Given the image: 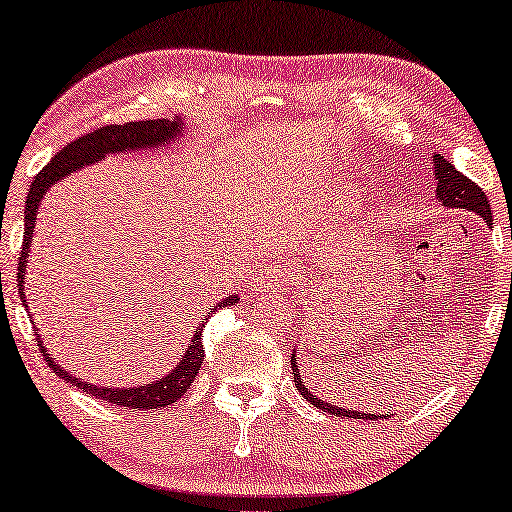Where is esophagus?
<instances>
[{"mask_svg": "<svg viewBox=\"0 0 512 512\" xmlns=\"http://www.w3.org/2000/svg\"><path fill=\"white\" fill-rule=\"evenodd\" d=\"M293 282V272L286 268V265L270 263L265 265L261 272V279H258L256 291H282L286 284Z\"/></svg>", "mask_w": 512, "mask_h": 512, "instance_id": "obj_1", "label": "esophagus"}]
</instances>
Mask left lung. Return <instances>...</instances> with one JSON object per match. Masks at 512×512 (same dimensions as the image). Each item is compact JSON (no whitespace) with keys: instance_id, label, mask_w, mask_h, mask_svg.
I'll list each match as a JSON object with an SVG mask.
<instances>
[{"instance_id":"8db88e82","label":"left lung","mask_w":512,"mask_h":512,"mask_svg":"<svg viewBox=\"0 0 512 512\" xmlns=\"http://www.w3.org/2000/svg\"><path fill=\"white\" fill-rule=\"evenodd\" d=\"M433 174H436V195L438 202L443 207L450 209H468V212H475L485 221L487 228H492V207H489L487 195L482 193L480 186H475L471 179H466L457 167H454L450 160H445V156L436 153L433 156ZM298 347L291 352V370H293V382L298 384L300 396L307 398L314 408L328 412V415H338V417H347V419H387L389 415H370V412H361V410H352V408H340V405L328 403L326 398L314 396L310 387L303 382V375H300V366H298Z\"/></svg>"}]
</instances>
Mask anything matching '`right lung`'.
<instances>
[{
  "label": "right lung",
  "instance_id": "1",
  "mask_svg": "<svg viewBox=\"0 0 512 512\" xmlns=\"http://www.w3.org/2000/svg\"><path fill=\"white\" fill-rule=\"evenodd\" d=\"M186 118L174 116L172 121L167 118H160V121H132L125 125H104V128L88 132L79 139H74L72 144H67L65 149L58 151L51 163H48L44 170H41L37 177H34L30 193H27V205H25V233H23V251H20L18 258V293L20 300L25 303V268L27 258H30V244L34 237V221H37L41 200L44 195L51 191L55 184H60L62 179H67L69 174L76 170H83V167L95 165L104 160L111 153H125V151H149V149H163L167 144H177L181 137H184ZM240 296H228L219 300L216 305H209V310L202 314V324L195 326L191 345L186 347V352L177 361L170 373L163 377H156V380L149 384H132V387H102V384H93L81 380L60 366L58 361H53V354H48V347L41 340L37 333V345L44 354V361L51 366V370L62 380H67L72 387H79L86 391V394H93L95 398H102V401L121 405V408H132V410H156L165 408V405L177 403L181 396L186 394V389L191 387L195 375L202 366V356H205V347H202V331H205L207 319L212 317L216 310L226 305H235ZM27 307V305H25ZM32 317V314H30Z\"/></svg>",
  "mask_w": 512,
  "mask_h": 512
}]
</instances>
